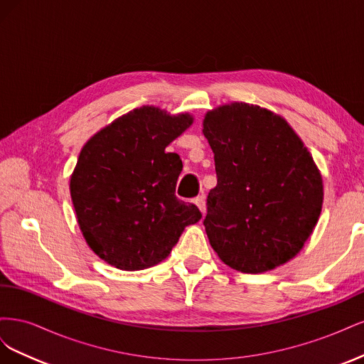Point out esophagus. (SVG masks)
<instances>
[{"label":"esophagus","mask_w":364,"mask_h":364,"mask_svg":"<svg viewBox=\"0 0 364 364\" xmlns=\"http://www.w3.org/2000/svg\"><path fill=\"white\" fill-rule=\"evenodd\" d=\"M193 203L200 209V211L205 214V206H206V202H205V196H197L196 199L193 200Z\"/></svg>","instance_id":"34e87169"}]
</instances>
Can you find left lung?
Segmentation results:
<instances>
[{"mask_svg": "<svg viewBox=\"0 0 364 364\" xmlns=\"http://www.w3.org/2000/svg\"><path fill=\"white\" fill-rule=\"evenodd\" d=\"M203 135L217 186L203 220L226 266L264 273L294 258L321 217L323 181L293 127L266 107L232 102L208 111Z\"/></svg>", "mask_w": 364, "mask_h": 364, "instance_id": "obj_1", "label": "left lung"}]
</instances>
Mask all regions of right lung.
Instances as JSON below:
<instances>
[{
  "label": "right lung",
  "instance_id": "obj_1",
  "mask_svg": "<svg viewBox=\"0 0 364 364\" xmlns=\"http://www.w3.org/2000/svg\"><path fill=\"white\" fill-rule=\"evenodd\" d=\"M194 121L141 106L97 132L83 146L70 193L83 238L119 270H142L170 255L183 229L202 218L174 196L182 161L165 149Z\"/></svg>",
  "mask_w": 364,
  "mask_h": 364
}]
</instances>
